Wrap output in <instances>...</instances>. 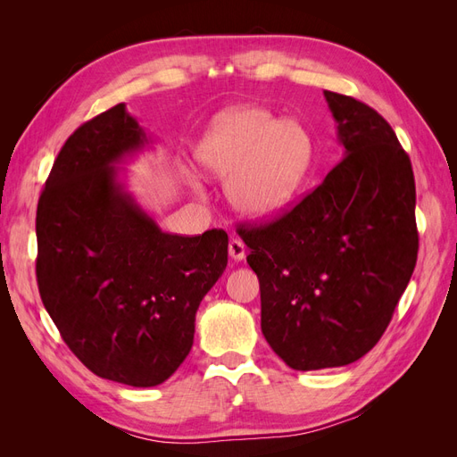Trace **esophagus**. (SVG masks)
<instances>
[{
  "label": "esophagus",
  "instance_id": "34e87169",
  "mask_svg": "<svg viewBox=\"0 0 457 457\" xmlns=\"http://www.w3.org/2000/svg\"><path fill=\"white\" fill-rule=\"evenodd\" d=\"M228 255L234 261H242L245 257V245H244V242L238 240V238H232L228 242Z\"/></svg>",
  "mask_w": 457,
  "mask_h": 457
}]
</instances>
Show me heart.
Listing matches in <instances>:
<instances>
[{
	"label": "heart",
	"instance_id": "heart-1",
	"mask_svg": "<svg viewBox=\"0 0 457 457\" xmlns=\"http://www.w3.org/2000/svg\"><path fill=\"white\" fill-rule=\"evenodd\" d=\"M311 154V135L297 120H278L259 106L217 114L196 148L207 173L230 177L232 205L252 219L274 217L292 204Z\"/></svg>",
	"mask_w": 457,
	"mask_h": 457
}]
</instances>
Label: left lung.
Returning a JSON list of instances; mask_svg holds the SVG:
<instances>
[{"label": "left lung", "instance_id": "8db88e82", "mask_svg": "<svg viewBox=\"0 0 457 457\" xmlns=\"http://www.w3.org/2000/svg\"><path fill=\"white\" fill-rule=\"evenodd\" d=\"M345 158L294 210L240 228L261 329L294 370L347 366L389 326L418 261L416 183L389 123L324 91Z\"/></svg>", "mask_w": 457, "mask_h": 457}]
</instances>
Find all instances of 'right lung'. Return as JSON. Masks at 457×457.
<instances>
[{
  "label": "right lung",
  "instance_id": "add662e5",
  "mask_svg": "<svg viewBox=\"0 0 457 457\" xmlns=\"http://www.w3.org/2000/svg\"><path fill=\"white\" fill-rule=\"evenodd\" d=\"M150 139L120 103L61 148L36 215V276L64 343L95 376L156 386L195 343L196 311L227 269L223 228L163 232L120 181Z\"/></svg>",
  "mask_w": 457,
  "mask_h": 457
}]
</instances>
